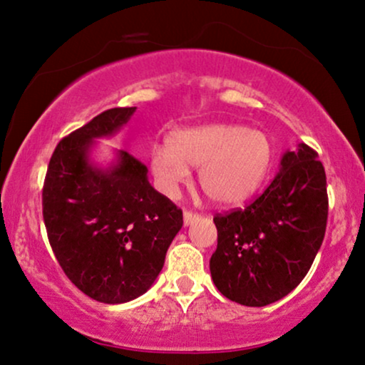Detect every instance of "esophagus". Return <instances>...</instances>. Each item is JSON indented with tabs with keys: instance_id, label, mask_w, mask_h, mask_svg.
I'll return each mask as SVG.
<instances>
[{
	"instance_id": "1",
	"label": "esophagus",
	"mask_w": 365,
	"mask_h": 365,
	"mask_svg": "<svg viewBox=\"0 0 365 365\" xmlns=\"http://www.w3.org/2000/svg\"><path fill=\"white\" fill-rule=\"evenodd\" d=\"M197 217H199V214L192 212V210H183V225H185V226L192 225V222H194Z\"/></svg>"
}]
</instances>
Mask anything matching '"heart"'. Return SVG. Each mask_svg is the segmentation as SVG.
Returning <instances> with one entry per match:
<instances>
[{
    "label": "heart",
    "mask_w": 365,
    "mask_h": 365,
    "mask_svg": "<svg viewBox=\"0 0 365 365\" xmlns=\"http://www.w3.org/2000/svg\"><path fill=\"white\" fill-rule=\"evenodd\" d=\"M274 144L267 134L241 124H205L178 130L168 146L149 156L153 177L165 194L173 195L199 168V185L209 200L235 205L247 200L269 175Z\"/></svg>",
    "instance_id": "1"
}]
</instances>
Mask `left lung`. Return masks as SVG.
Masks as SVG:
<instances>
[{"label": "left lung", "mask_w": 365, "mask_h": 365, "mask_svg": "<svg viewBox=\"0 0 365 365\" xmlns=\"http://www.w3.org/2000/svg\"><path fill=\"white\" fill-rule=\"evenodd\" d=\"M328 219L327 175L308 144L284 153L277 177L245 209L216 214L209 267L222 296L260 308L296 289L322 247Z\"/></svg>", "instance_id": "obj_1"}]
</instances>
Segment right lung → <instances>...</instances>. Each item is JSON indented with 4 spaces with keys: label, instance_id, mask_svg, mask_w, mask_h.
I'll list each match as a JSON object with an SVG mask.
<instances>
[{
    "label": "right lung",
    "instance_id": "right-lung-1",
    "mask_svg": "<svg viewBox=\"0 0 365 365\" xmlns=\"http://www.w3.org/2000/svg\"><path fill=\"white\" fill-rule=\"evenodd\" d=\"M135 107H117L59 140L47 166L42 214L61 269L88 297L120 304L144 294L183 226L182 209L148 182L127 151L103 170L90 161L93 139L115 134Z\"/></svg>",
    "mask_w": 365,
    "mask_h": 365
}]
</instances>
